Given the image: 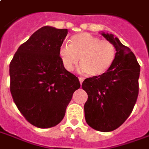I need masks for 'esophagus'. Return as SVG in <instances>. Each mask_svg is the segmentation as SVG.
I'll use <instances>...</instances> for the list:
<instances>
[{"instance_id": "34e87169", "label": "esophagus", "mask_w": 149, "mask_h": 149, "mask_svg": "<svg viewBox=\"0 0 149 149\" xmlns=\"http://www.w3.org/2000/svg\"><path fill=\"white\" fill-rule=\"evenodd\" d=\"M79 80H80V84H82V83H83V81H84L83 78H82V77H79Z\"/></svg>"}]
</instances>
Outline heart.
Wrapping results in <instances>:
<instances>
[{"mask_svg":"<svg viewBox=\"0 0 149 149\" xmlns=\"http://www.w3.org/2000/svg\"><path fill=\"white\" fill-rule=\"evenodd\" d=\"M116 48L107 40H101L89 33L73 35L69 44L59 49V56L66 70L72 71L80 60L81 70L89 77H100L114 65Z\"/></svg>","mask_w":149,"mask_h":149,"instance_id":"1","label":"heart"}]
</instances>
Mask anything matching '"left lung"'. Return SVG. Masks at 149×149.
Listing matches in <instances>:
<instances>
[{
  "instance_id": "left-lung-1",
  "label": "left lung",
  "mask_w": 149,
  "mask_h": 149,
  "mask_svg": "<svg viewBox=\"0 0 149 149\" xmlns=\"http://www.w3.org/2000/svg\"><path fill=\"white\" fill-rule=\"evenodd\" d=\"M116 48V59L111 69L100 77L84 80L88 94L84 104L86 122L95 130L110 132L122 125L133 111L139 92L140 65L129 47L118 38L102 33Z\"/></svg>"
}]
</instances>
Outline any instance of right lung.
<instances>
[{
  "instance_id": "obj_1",
  "label": "right lung",
  "mask_w": 149,
  "mask_h": 149,
  "mask_svg": "<svg viewBox=\"0 0 149 149\" xmlns=\"http://www.w3.org/2000/svg\"><path fill=\"white\" fill-rule=\"evenodd\" d=\"M68 29L45 26L19 47L9 65L10 91L17 108L36 127L50 128L63 119L78 78L59 56Z\"/></svg>"
}]
</instances>
